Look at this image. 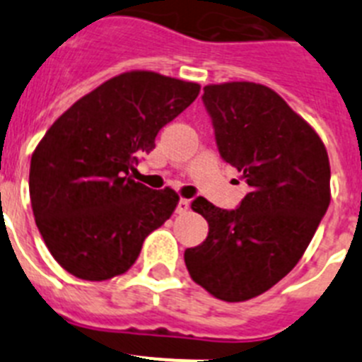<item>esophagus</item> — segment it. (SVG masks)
Returning <instances> with one entry per match:
<instances>
[{"label": "esophagus", "instance_id": "esophagus-1", "mask_svg": "<svg viewBox=\"0 0 362 362\" xmlns=\"http://www.w3.org/2000/svg\"><path fill=\"white\" fill-rule=\"evenodd\" d=\"M188 206H190V201L185 199V197H181V199H179V203H177V209H175V210H177L179 214H183V212H187Z\"/></svg>", "mask_w": 362, "mask_h": 362}]
</instances>
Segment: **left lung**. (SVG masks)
<instances>
[{
  "instance_id": "left-lung-1",
  "label": "left lung",
  "mask_w": 362,
  "mask_h": 362,
  "mask_svg": "<svg viewBox=\"0 0 362 362\" xmlns=\"http://www.w3.org/2000/svg\"><path fill=\"white\" fill-rule=\"evenodd\" d=\"M203 103L221 158L241 172L250 192L235 210L204 197L192 203L209 221V235L185 250V264L214 297L241 303L299 263L330 204V161L317 132L268 86L206 85Z\"/></svg>"
}]
</instances>
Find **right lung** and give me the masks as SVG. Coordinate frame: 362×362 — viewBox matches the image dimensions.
Instances as JSON below:
<instances>
[{
    "instance_id": "right-lung-1",
    "label": "right lung",
    "mask_w": 362,
    "mask_h": 362,
    "mask_svg": "<svg viewBox=\"0 0 362 362\" xmlns=\"http://www.w3.org/2000/svg\"><path fill=\"white\" fill-rule=\"evenodd\" d=\"M197 83L150 70L110 78L54 121L32 153L28 190L45 245L69 274L107 281L136 263L174 214L172 188L129 177L137 153L197 98Z\"/></svg>"
}]
</instances>
